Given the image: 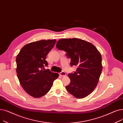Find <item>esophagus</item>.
<instances>
[{
  "mask_svg": "<svg viewBox=\"0 0 123 123\" xmlns=\"http://www.w3.org/2000/svg\"><path fill=\"white\" fill-rule=\"evenodd\" d=\"M59 74H60V75L61 76V77H65V76L66 75V73L65 72H62L60 73Z\"/></svg>",
  "mask_w": 123,
  "mask_h": 123,
  "instance_id": "34e87169",
  "label": "esophagus"
}]
</instances>
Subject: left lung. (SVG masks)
Returning <instances> with one entry per match:
<instances>
[{"label": "left lung", "mask_w": 123, "mask_h": 123, "mask_svg": "<svg viewBox=\"0 0 123 123\" xmlns=\"http://www.w3.org/2000/svg\"><path fill=\"white\" fill-rule=\"evenodd\" d=\"M56 47L67 52L71 58V66L78 67L74 74H69L71 80L67 90L74 97L81 98L95 90L102 71V56L91 43L79 38H62Z\"/></svg>", "instance_id": "8db88e82"}]
</instances>
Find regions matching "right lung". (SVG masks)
Segmentation results:
<instances>
[{"mask_svg": "<svg viewBox=\"0 0 123 123\" xmlns=\"http://www.w3.org/2000/svg\"><path fill=\"white\" fill-rule=\"evenodd\" d=\"M55 43V39L31 43L23 46L16 56V73L19 83L28 94L34 98L47 93L59 75L49 69H42L48 65L46 56Z\"/></svg>", "mask_w": 123, "mask_h": 123, "instance_id": "add662e5", "label": "right lung"}]
</instances>
